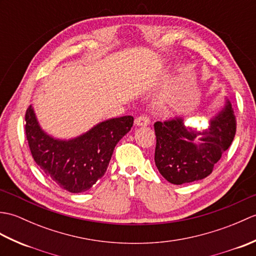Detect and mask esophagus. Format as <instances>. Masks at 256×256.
<instances>
[{
	"label": "esophagus",
	"mask_w": 256,
	"mask_h": 256,
	"mask_svg": "<svg viewBox=\"0 0 256 256\" xmlns=\"http://www.w3.org/2000/svg\"><path fill=\"white\" fill-rule=\"evenodd\" d=\"M150 123V118L146 116V114H142V116H140L138 118H136L135 120V124L138 125V126H148Z\"/></svg>",
	"instance_id": "obj_1"
}]
</instances>
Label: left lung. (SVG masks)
<instances>
[{"instance_id":"obj_1","label":"left lung","mask_w":256,"mask_h":256,"mask_svg":"<svg viewBox=\"0 0 256 256\" xmlns=\"http://www.w3.org/2000/svg\"><path fill=\"white\" fill-rule=\"evenodd\" d=\"M154 128L157 170L167 182L182 184L210 175L234 138L236 120L226 99L204 130L187 126L180 116L156 122Z\"/></svg>"}]
</instances>
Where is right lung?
Masks as SVG:
<instances>
[{
	"mask_svg": "<svg viewBox=\"0 0 256 256\" xmlns=\"http://www.w3.org/2000/svg\"><path fill=\"white\" fill-rule=\"evenodd\" d=\"M25 133L32 158L59 187L78 194L89 190L106 170L114 148L130 130L131 116L108 118L88 132L59 140L40 128L32 104L25 114Z\"/></svg>",
	"mask_w": 256,
	"mask_h": 256,
	"instance_id": "right-lung-1",
	"label": "right lung"
}]
</instances>
